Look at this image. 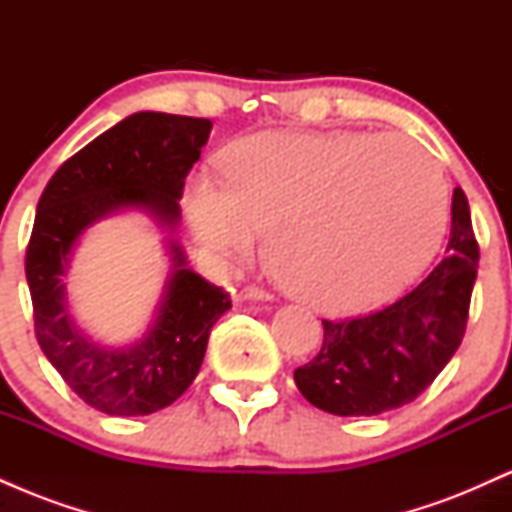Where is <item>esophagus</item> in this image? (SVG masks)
Segmentation results:
<instances>
[{"label":"esophagus","instance_id":"esophagus-1","mask_svg":"<svg viewBox=\"0 0 512 512\" xmlns=\"http://www.w3.org/2000/svg\"><path fill=\"white\" fill-rule=\"evenodd\" d=\"M238 301H269L272 298V293L260 289V286H243V289L238 291Z\"/></svg>","mask_w":512,"mask_h":512}]
</instances>
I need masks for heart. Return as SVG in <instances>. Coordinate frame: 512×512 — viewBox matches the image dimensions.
<instances>
[{"label": "heart", "mask_w": 512, "mask_h": 512, "mask_svg": "<svg viewBox=\"0 0 512 512\" xmlns=\"http://www.w3.org/2000/svg\"><path fill=\"white\" fill-rule=\"evenodd\" d=\"M226 182L197 178L187 211L216 257L248 260L267 231L272 269L293 296L332 313L411 284L445 228L433 158L399 134L262 132L223 158Z\"/></svg>", "instance_id": "b5f03b06"}]
</instances>
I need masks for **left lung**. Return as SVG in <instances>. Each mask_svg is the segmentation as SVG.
Segmentation results:
<instances>
[{"label":"left lung","mask_w":512,"mask_h":512,"mask_svg":"<svg viewBox=\"0 0 512 512\" xmlns=\"http://www.w3.org/2000/svg\"><path fill=\"white\" fill-rule=\"evenodd\" d=\"M448 255L421 284L370 315L322 320L325 339L296 368L298 390L337 416H375L404 407L448 366L467 330L479 243L464 192H452Z\"/></svg>","instance_id":"obj_1"}]
</instances>
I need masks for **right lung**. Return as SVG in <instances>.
<instances>
[{
    "label": "right lung",
    "mask_w": 512,
    "mask_h": 512,
    "mask_svg": "<svg viewBox=\"0 0 512 512\" xmlns=\"http://www.w3.org/2000/svg\"><path fill=\"white\" fill-rule=\"evenodd\" d=\"M209 134L204 117L134 113L67 158L40 195L26 248L35 339L74 395L103 414L146 416L173 404L197 378L231 296L187 269L173 243L175 272L154 330L129 349H103L69 320L62 286L69 252L86 226L122 207L178 221L185 178Z\"/></svg>",
    "instance_id": "right-lung-1"
}]
</instances>
